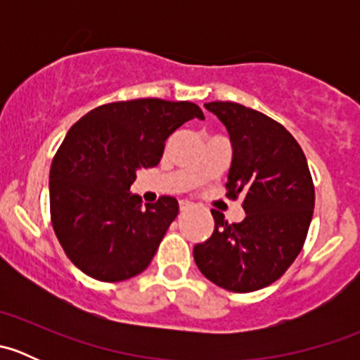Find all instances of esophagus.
<instances>
[{
  "label": "esophagus",
  "instance_id": "34e87169",
  "mask_svg": "<svg viewBox=\"0 0 360 360\" xmlns=\"http://www.w3.org/2000/svg\"><path fill=\"white\" fill-rule=\"evenodd\" d=\"M179 209H181V212H184V210H190V209H193V203L188 202V200H179Z\"/></svg>",
  "mask_w": 360,
  "mask_h": 360
}]
</instances>
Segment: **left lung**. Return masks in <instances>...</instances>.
<instances>
[{
	"instance_id": "left-lung-1",
	"label": "left lung",
	"mask_w": 360,
	"mask_h": 360,
	"mask_svg": "<svg viewBox=\"0 0 360 360\" xmlns=\"http://www.w3.org/2000/svg\"><path fill=\"white\" fill-rule=\"evenodd\" d=\"M231 144L228 197H244L245 217L228 223L210 210L214 231L193 248L198 270L219 288L252 292L281 278L300 254L315 191L296 139L275 120L237 103H207Z\"/></svg>"
}]
</instances>
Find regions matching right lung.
Segmentation results:
<instances>
[{
  "instance_id": "add662e5",
  "label": "right lung",
  "mask_w": 360,
  "mask_h": 360,
  "mask_svg": "<svg viewBox=\"0 0 360 360\" xmlns=\"http://www.w3.org/2000/svg\"><path fill=\"white\" fill-rule=\"evenodd\" d=\"M193 118L203 112L188 101L134 99L96 108L69 129L50 167V214L64 252L83 274L120 282L146 270L179 203L162 197L143 205L130 186Z\"/></svg>"
}]
</instances>
